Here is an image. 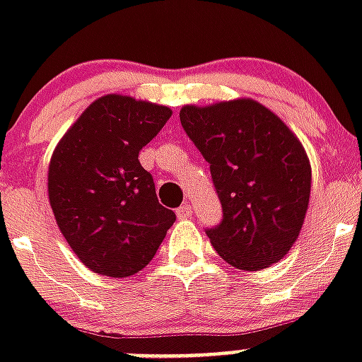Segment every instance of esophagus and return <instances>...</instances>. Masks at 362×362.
I'll use <instances>...</instances> for the list:
<instances>
[{
  "instance_id": "34e87169",
  "label": "esophagus",
  "mask_w": 362,
  "mask_h": 362,
  "mask_svg": "<svg viewBox=\"0 0 362 362\" xmlns=\"http://www.w3.org/2000/svg\"><path fill=\"white\" fill-rule=\"evenodd\" d=\"M192 214H193L192 204H182L180 209L176 210V216H178L180 220H187V218H192Z\"/></svg>"
}]
</instances>
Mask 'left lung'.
Wrapping results in <instances>:
<instances>
[{
	"instance_id": "8db88e82",
	"label": "left lung",
	"mask_w": 362,
	"mask_h": 362,
	"mask_svg": "<svg viewBox=\"0 0 362 362\" xmlns=\"http://www.w3.org/2000/svg\"><path fill=\"white\" fill-rule=\"evenodd\" d=\"M180 124L210 163L223 210L206 229L216 252L240 270L278 263L308 210L312 169L300 141L253 99L186 105Z\"/></svg>"
}]
</instances>
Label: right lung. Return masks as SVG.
<instances>
[{
  "label": "right lung",
  "mask_w": 362,
  "mask_h": 362,
  "mask_svg": "<svg viewBox=\"0 0 362 362\" xmlns=\"http://www.w3.org/2000/svg\"><path fill=\"white\" fill-rule=\"evenodd\" d=\"M173 115L127 95L93 101L71 125L48 165V199L71 250L110 278L146 267L175 223L139 152Z\"/></svg>",
  "instance_id": "obj_1"
}]
</instances>
